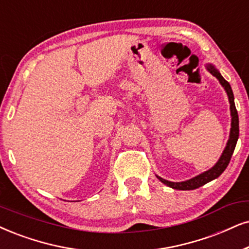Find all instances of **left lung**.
Masks as SVG:
<instances>
[{
    "instance_id": "left-lung-1",
    "label": "left lung",
    "mask_w": 249,
    "mask_h": 249,
    "mask_svg": "<svg viewBox=\"0 0 249 249\" xmlns=\"http://www.w3.org/2000/svg\"><path fill=\"white\" fill-rule=\"evenodd\" d=\"M208 70L210 71V73L213 75H215L217 79L219 80V83L222 84V86L225 88L226 93H228L229 96V101H230V109H231V116H232V122H231V132H230V139L226 143V147L223 152L221 159L218 160V162L216 163L215 166H213L212 169L208 170V171L203 172L200 176H196V177L190 179V180L186 181H181V182H172V181H168L165 179H163L161 177L157 176V178L161 180L163 184L168 185L169 187L175 188V190H181V191H190V190H195V188H199L201 186H203L204 184L207 182L213 180L217 177H219L223 174V171L226 169V166L229 165L230 161H231L232 154L234 152L235 144H237L238 138H239V117H238V111L235 109V105H234V96H233V92H232L231 86L230 84L226 81L224 78L222 77L221 73L216 70L215 68L209 65Z\"/></svg>"
}]
</instances>
